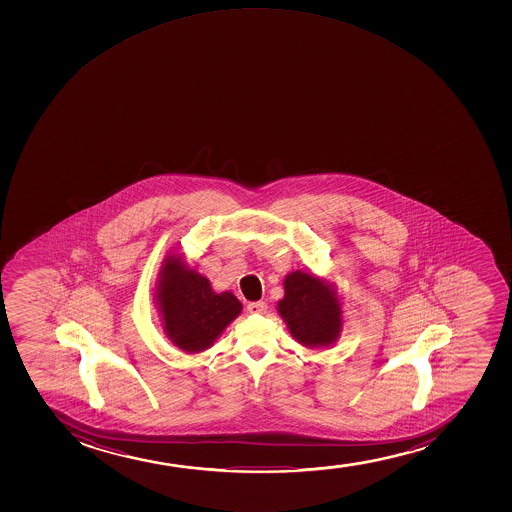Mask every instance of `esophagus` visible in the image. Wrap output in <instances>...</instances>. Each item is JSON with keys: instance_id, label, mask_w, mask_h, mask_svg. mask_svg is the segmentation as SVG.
Here are the masks:
<instances>
[{"instance_id": "esophagus-1", "label": "esophagus", "mask_w": 512, "mask_h": 512, "mask_svg": "<svg viewBox=\"0 0 512 512\" xmlns=\"http://www.w3.org/2000/svg\"><path fill=\"white\" fill-rule=\"evenodd\" d=\"M247 311L251 312V314H266V311H268V304L263 302V300H259V302H251V304H247Z\"/></svg>"}]
</instances>
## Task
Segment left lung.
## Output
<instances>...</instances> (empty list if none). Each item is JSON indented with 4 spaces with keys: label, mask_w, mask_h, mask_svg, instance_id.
Segmentation results:
<instances>
[{
    "label": "left lung",
    "mask_w": 512,
    "mask_h": 512,
    "mask_svg": "<svg viewBox=\"0 0 512 512\" xmlns=\"http://www.w3.org/2000/svg\"><path fill=\"white\" fill-rule=\"evenodd\" d=\"M283 287L277 309L295 341L309 348L333 345L343 326L335 283L295 270L285 277Z\"/></svg>",
    "instance_id": "1"
}]
</instances>
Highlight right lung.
<instances>
[{"mask_svg": "<svg viewBox=\"0 0 512 512\" xmlns=\"http://www.w3.org/2000/svg\"><path fill=\"white\" fill-rule=\"evenodd\" d=\"M153 299L165 335L186 353L212 347L242 311L232 292H213L210 280L191 268L183 254H171L162 261Z\"/></svg>", "mask_w": 512, "mask_h": 512, "instance_id": "1", "label": "right lung"}]
</instances>
